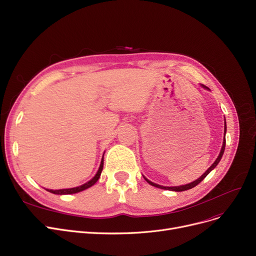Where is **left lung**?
Instances as JSON below:
<instances>
[{
    "instance_id": "8db88e82",
    "label": "left lung",
    "mask_w": 256,
    "mask_h": 256,
    "mask_svg": "<svg viewBox=\"0 0 256 256\" xmlns=\"http://www.w3.org/2000/svg\"><path fill=\"white\" fill-rule=\"evenodd\" d=\"M225 132H226V122H225ZM225 146H226V138L224 137V142H223V146H222V150H220V154H218V157L216 158V160L214 161V163L210 166V168L201 176L198 178V180H196V181H194V182H192V183H190V184H186V185H182V186H174V187H166V186H161V185H158V184H154V183H152V182H150V180H148L146 178H144V179L146 180V182L148 183V184H150V185H152V186H154V187H158V188H161V190H172V192H184V190H190V188H194V186H196L198 183H201L205 178H206V176L218 164V162L220 161V159H222V156H223V154H224V150H225Z\"/></svg>"
}]
</instances>
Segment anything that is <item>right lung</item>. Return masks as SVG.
<instances>
[{
	"label": "right lung",
	"mask_w": 256,
	"mask_h": 256,
	"mask_svg": "<svg viewBox=\"0 0 256 256\" xmlns=\"http://www.w3.org/2000/svg\"><path fill=\"white\" fill-rule=\"evenodd\" d=\"M102 168H104V158L102 160V163H100V166H99V170L97 172V174H95V176L93 178L92 180L88 181V183L82 185V186H78V187H74V188H68V190H47L49 192H52V194H76V192H82L84 190H86V188L91 187L92 185H94L99 178H100V174H102Z\"/></svg>",
	"instance_id": "add662e5"
}]
</instances>
